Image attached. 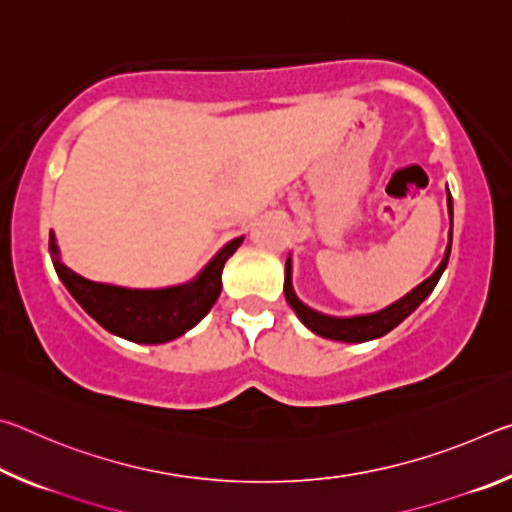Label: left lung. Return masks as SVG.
I'll list each match as a JSON object with an SVG mask.
<instances>
[{
  "mask_svg": "<svg viewBox=\"0 0 512 512\" xmlns=\"http://www.w3.org/2000/svg\"><path fill=\"white\" fill-rule=\"evenodd\" d=\"M447 210H449V221H454V207H452V196H449V189H447ZM449 253H452V228H449V244L445 250V257H443V262L438 264L436 271H433L427 280L420 282L413 291L406 293L404 298L395 300L393 305L375 311V314L339 318V316L323 314V311H316L309 305H305V302L296 296V291H293L291 257L287 259V271H284V296H287L289 307L296 311V316L302 320V325L311 329L314 334L323 336V339L343 341V343H366V341L379 339V336L391 332V329H395L404 318H409L413 311L422 305L424 298H427L429 293L436 289L440 275L445 273L447 262H449Z\"/></svg>",
  "mask_w": 512,
  "mask_h": 512,
  "instance_id": "left-lung-1",
  "label": "left lung"
}]
</instances>
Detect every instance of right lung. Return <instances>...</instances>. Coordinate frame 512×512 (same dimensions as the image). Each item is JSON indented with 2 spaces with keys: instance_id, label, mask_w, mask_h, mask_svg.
<instances>
[{
  "instance_id": "obj_1",
  "label": "right lung",
  "mask_w": 512,
  "mask_h": 512,
  "mask_svg": "<svg viewBox=\"0 0 512 512\" xmlns=\"http://www.w3.org/2000/svg\"><path fill=\"white\" fill-rule=\"evenodd\" d=\"M241 241L244 237L225 244L194 280L164 289H126L88 280L63 264L54 232H49V253L60 282L103 329L126 341L158 345L178 339L207 316L221 296L223 266Z\"/></svg>"
}]
</instances>
